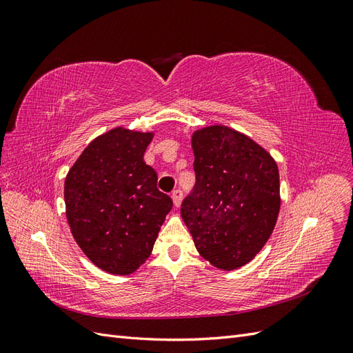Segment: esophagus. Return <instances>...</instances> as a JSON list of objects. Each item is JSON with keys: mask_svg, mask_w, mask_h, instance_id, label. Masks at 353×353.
<instances>
[{"mask_svg": "<svg viewBox=\"0 0 353 353\" xmlns=\"http://www.w3.org/2000/svg\"><path fill=\"white\" fill-rule=\"evenodd\" d=\"M181 200H183V191L175 190L174 193H172V201H174V206L175 208L181 206Z\"/></svg>", "mask_w": 353, "mask_h": 353, "instance_id": "1", "label": "esophagus"}]
</instances>
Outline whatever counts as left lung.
Listing matches in <instances>:
<instances>
[{
    "instance_id": "8db88e82",
    "label": "left lung",
    "mask_w": 353,
    "mask_h": 353,
    "mask_svg": "<svg viewBox=\"0 0 353 353\" xmlns=\"http://www.w3.org/2000/svg\"><path fill=\"white\" fill-rule=\"evenodd\" d=\"M196 185L181 216L197 252L223 271L249 263L268 241L280 213L274 157L250 137L225 125L191 137Z\"/></svg>"
}]
</instances>
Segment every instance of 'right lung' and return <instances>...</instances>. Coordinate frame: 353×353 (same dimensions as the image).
<instances>
[{
    "label": "right lung",
    "mask_w": 353,
    "mask_h": 353,
    "mask_svg": "<svg viewBox=\"0 0 353 353\" xmlns=\"http://www.w3.org/2000/svg\"><path fill=\"white\" fill-rule=\"evenodd\" d=\"M154 132L123 126L99 135L65 179L66 218L87 258L100 270L128 275L150 256L172 200L159 191L144 162Z\"/></svg>",
    "instance_id": "right-lung-1"
}]
</instances>
